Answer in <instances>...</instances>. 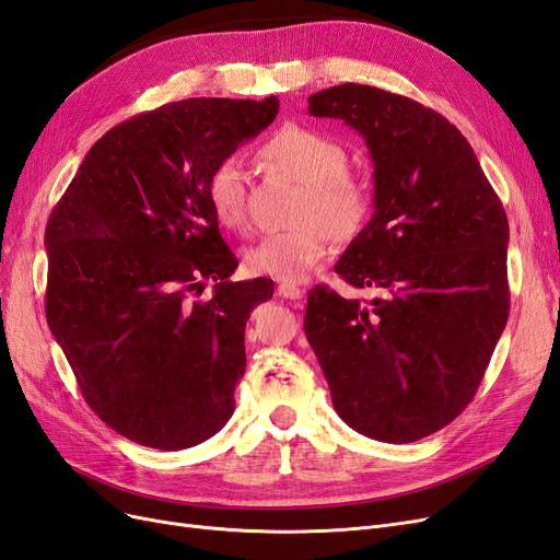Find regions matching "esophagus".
I'll return each mask as SVG.
<instances>
[{"label":"esophagus","mask_w":560,"mask_h":560,"mask_svg":"<svg viewBox=\"0 0 560 560\" xmlns=\"http://www.w3.org/2000/svg\"><path fill=\"white\" fill-rule=\"evenodd\" d=\"M278 294H280L282 299L296 301V299H301L305 292H303L301 287H296V284H292V282H282V284H278Z\"/></svg>","instance_id":"obj_1"}]
</instances>
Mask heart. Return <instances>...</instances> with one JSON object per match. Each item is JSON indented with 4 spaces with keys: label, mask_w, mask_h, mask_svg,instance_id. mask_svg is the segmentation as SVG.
<instances>
[{
    "label": "heart",
    "mask_w": 560,
    "mask_h": 560,
    "mask_svg": "<svg viewBox=\"0 0 560 560\" xmlns=\"http://www.w3.org/2000/svg\"><path fill=\"white\" fill-rule=\"evenodd\" d=\"M266 160L305 183L296 226L266 234L245 249L249 273L301 282L329 255L334 234L352 238L369 213V189L347 171V150L329 133L284 127L264 148ZM215 218L226 226H247V171L238 155L215 164L206 183Z\"/></svg>",
    "instance_id": "b5f03b06"
}]
</instances>
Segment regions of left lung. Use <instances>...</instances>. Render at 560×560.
<instances>
[{
  "instance_id": "1",
  "label": "left lung",
  "mask_w": 560,
  "mask_h": 560,
  "mask_svg": "<svg viewBox=\"0 0 560 560\" xmlns=\"http://www.w3.org/2000/svg\"><path fill=\"white\" fill-rule=\"evenodd\" d=\"M307 113L369 148L375 210L336 273L377 294L317 284L305 338L347 427L415 442L464 412L508 324L505 208L464 133L408 96L342 83L315 92Z\"/></svg>"
}]
</instances>
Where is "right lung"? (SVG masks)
Masks as SVG:
<instances>
[{
    "mask_svg": "<svg viewBox=\"0 0 560 560\" xmlns=\"http://www.w3.org/2000/svg\"><path fill=\"white\" fill-rule=\"evenodd\" d=\"M278 108L199 96L137 115L90 148L50 213V334L96 417L143 447H195L234 415L245 322L273 280H229L238 259L206 183Z\"/></svg>",
    "mask_w": 560,
    "mask_h": 560,
    "instance_id": "add662e5",
    "label": "right lung"
}]
</instances>
